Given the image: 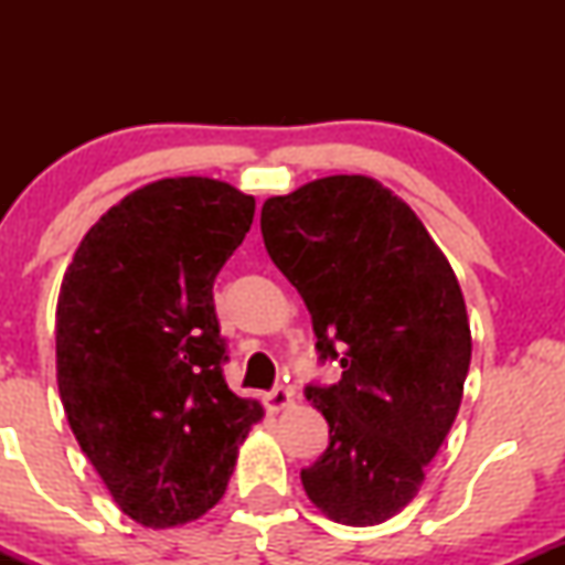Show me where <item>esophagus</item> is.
Wrapping results in <instances>:
<instances>
[{"instance_id": "esophagus-1", "label": "esophagus", "mask_w": 565, "mask_h": 565, "mask_svg": "<svg viewBox=\"0 0 565 565\" xmlns=\"http://www.w3.org/2000/svg\"><path fill=\"white\" fill-rule=\"evenodd\" d=\"M265 406H268L270 412H284V408H289L291 406L289 387H276V391H270L265 395Z\"/></svg>"}]
</instances>
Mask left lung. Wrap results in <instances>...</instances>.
Here are the masks:
<instances>
[{
	"mask_svg": "<svg viewBox=\"0 0 565 565\" xmlns=\"http://www.w3.org/2000/svg\"><path fill=\"white\" fill-rule=\"evenodd\" d=\"M276 268L300 291L321 359L342 380L308 387L329 446L305 494L345 526H377L417 497L462 404L472 337L449 260L423 220L366 174H329L270 196Z\"/></svg>",
	"mask_w": 565,
	"mask_h": 565,
	"instance_id": "obj_1",
	"label": "left lung"
}]
</instances>
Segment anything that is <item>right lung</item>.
Masks as SVG:
<instances>
[{"label":"right lung","mask_w":565,"mask_h":565,"mask_svg":"<svg viewBox=\"0 0 565 565\" xmlns=\"http://www.w3.org/2000/svg\"><path fill=\"white\" fill-rule=\"evenodd\" d=\"M252 217L255 196L223 180H153L84 233L63 276V408L114 502L146 529L215 508L265 417L225 385L212 297Z\"/></svg>","instance_id":"obj_1"}]
</instances>
